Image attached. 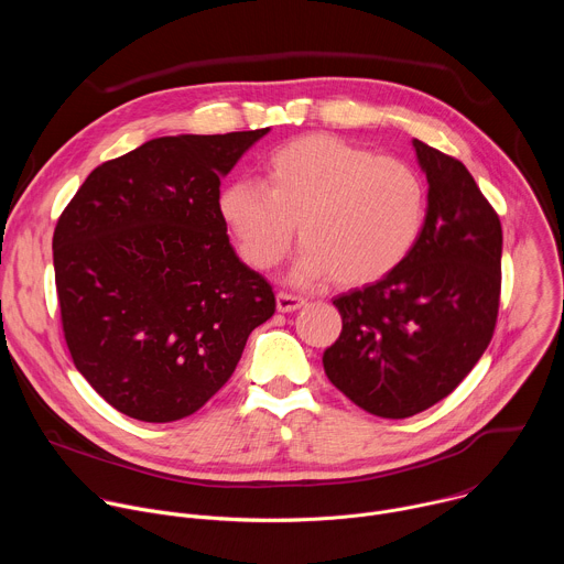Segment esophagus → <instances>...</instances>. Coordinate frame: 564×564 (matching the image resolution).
Masks as SVG:
<instances>
[{"mask_svg":"<svg viewBox=\"0 0 564 564\" xmlns=\"http://www.w3.org/2000/svg\"><path fill=\"white\" fill-rule=\"evenodd\" d=\"M303 305H305L303 296H296V294H290V292H279L276 294V310L279 312H294Z\"/></svg>","mask_w":564,"mask_h":564,"instance_id":"esophagus-1","label":"esophagus"}]
</instances>
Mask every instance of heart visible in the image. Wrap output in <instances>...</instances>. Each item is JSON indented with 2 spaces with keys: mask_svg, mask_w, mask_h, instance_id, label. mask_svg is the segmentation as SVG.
I'll return each mask as SVG.
<instances>
[{
  "mask_svg": "<svg viewBox=\"0 0 564 564\" xmlns=\"http://www.w3.org/2000/svg\"><path fill=\"white\" fill-rule=\"evenodd\" d=\"M265 183L236 178L218 194V214L254 270L279 265L294 240L301 257L294 283L330 274L366 285L390 274L420 243L429 218V187L406 160L328 133H310L272 149Z\"/></svg>",
  "mask_w": 564,
  "mask_h": 564,
  "instance_id": "b5f03b06",
  "label": "heart"
}]
</instances>
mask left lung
Wrapping results in <instances>:
<instances>
[{
  "label": "left lung",
  "instance_id": "obj_1",
  "mask_svg": "<svg viewBox=\"0 0 564 564\" xmlns=\"http://www.w3.org/2000/svg\"><path fill=\"white\" fill-rule=\"evenodd\" d=\"M429 183L420 243L390 274L339 294L328 379L377 417L404 420L451 394L485 355L498 318L502 227L459 160L413 140Z\"/></svg>",
  "mask_w": 564,
  "mask_h": 564
}]
</instances>
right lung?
Returning <instances> with one entry per match:
<instances>
[{
  "label": "right lung",
  "mask_w": 564,
  "mask_h": 564,
  "mask_svg": "<svg viewBox=\"0 0 564 564\" xmlns=\"http://www.w3.org/2000/svg\"><path fill=\"white\" fill-rule=\"evenodd\" d=\"M270 127L163 135L96 167L53 234L75 368L127 417L196 413L231 377L272 285L240 261L218 214L225 178Z\"/></svg>",
  "instance_id": "right-lung-1"
}]
</instances>
